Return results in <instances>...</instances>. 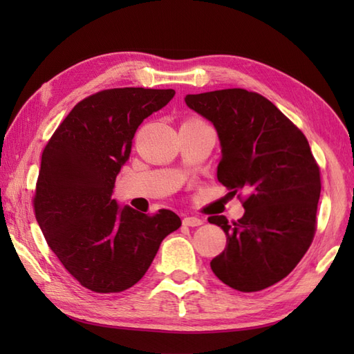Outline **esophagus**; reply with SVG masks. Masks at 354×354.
I'll return each instance as SVG.
<instances>
[{"mask_svg":"<svg viewBox=\"0 0 354 354\" xmlns=\"http://www.w3.org/2000/svg\"><path fill=\"white\" fill-rule=\"evenodd\" d=\"M183 223L187 225V227H199V225H202V219H199V217H194V216H187V217H184Z\"/></svg>","mask_w":354,"mask_h":354,"instance_id":"obj_1","label":"esophagus"}]
</instances>
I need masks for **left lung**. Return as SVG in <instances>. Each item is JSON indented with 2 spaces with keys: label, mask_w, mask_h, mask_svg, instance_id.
Instances as JSON below:
<instances>
[{
  "label": "left lung",
  "mask_w": 354,
  "mask_h": 354,
  "mask_svg": "<svg viewBox=\"0 0 354 354\" xmlns=\"http://www.w3.org/2000/svg\"><path fill=\"white\" fill-rule=\"evenodd\" d=\"M187 106L216 127L222 146L217 181L243 190V217L209 216L227 234L212 269L230 288L263 290L283 280L309 250L317 231L319 165L306 135L259 93L242 88L189 94Z\"/></svg>",
  "instance_id": "left-lung-1"
}]
</instances>
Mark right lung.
<instances>
[{"mask_svg": "<svg viewBox=\"0 0 354 354\" xmlns=\"http://www.w3.org/2000/svg\"><path fill=\"white\" fill-rule=\"evenodd\" d=\"M173 89L112 88L71 109L45 146L33 209L64 268L97 293L132 288L165 236L181 227L170 209L145 214L112 199L142 120L165 106Z\"/></svg>", "mask_w": 354, "mask_h": 354, "instance_id": "1", "label": "right lung"}]
</instances>
